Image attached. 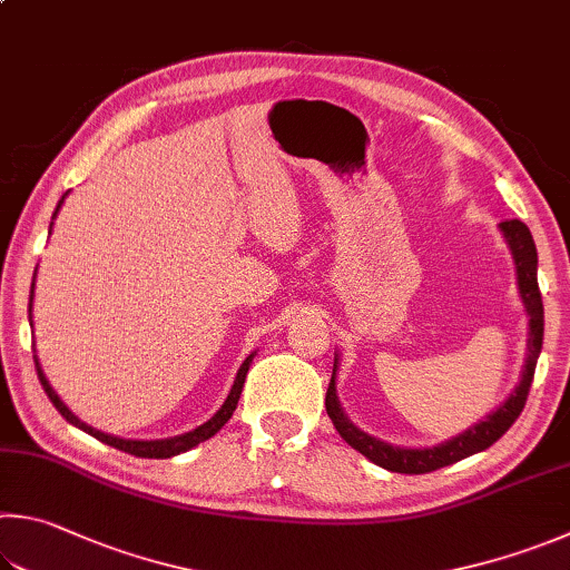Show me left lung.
<instances>
[{"label": "left lung", "mask_w": 570, "mask_h": 570, "mask_svg": "<svg viewBox=\"0 0 570 570\" xmlns=\"http://www.w3.org/2000/svg\"><path fill=\"white\" fill-rule=\"evenodd\" d=\"M499 229L513 256L515 282H519L521 302H523L525 314H529V344H525L529 354H525V364H523L519 384H515V389L509 393V399H505L499 409L491 411L483 421L473 423V426L461 431L459 436L441 441L436 446H429V449L393 446V443H386L376 436H371L366 431H361L356 423L346 416V411L341 409V401L336 396L338 354L334 356V374H331V384L326 391L328 419L334 421L341 439H344L351 449H356L361 456H366L371 463L381 465V469L393 471V473H429V471L443 469V465H451L465 456H473V453L493 446V443L513 426V421L521 416L525 399H529L535 361L543 346V302H541V292H538V254H535V244L529 226L523 222L519 219L501 222Z\"/></svg>", "instance_id": "left-lung-1"}]
</instances>
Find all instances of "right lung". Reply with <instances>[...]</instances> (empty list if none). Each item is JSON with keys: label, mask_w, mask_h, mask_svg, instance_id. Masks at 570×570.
<instances>
[{"label": "right lung", "mask_w": 570, "mask_h": 570, "mask_svg": "<svg viewBox=\"0 0 570 570\" xmlns=\"http://www.w3.org/2000/svg\"><path fill=\"white\" fill-rule=\"evenodd\" d=\"M65 199H67V194L61 196V202L57 204L55 216H51V219H57V214H59V209H61V204H65ZM49 232H51V226H49ZM32 298H35V282H32V296H29V321H32ZM254 356H256V351H252V354L246 356L244 364L239 366V371H236V379H234V386H232V391H229V396H226V401L222 403V409L216 411L209 421L202 423V426H196L194 431H186V433H179V436L159 439V441L119 439V436H111V433L91 429L89 423L77 419L75 413H71V411L67 409V403L57 396V391L51 389V384H49L47 376H45V371H41V366H39V358H37V356H35V364H37V374H39L41 386H45V391H47L49 401L55 403L57 411L71 423V426L81 429L85 433H89V436H95V439H99L101 443H107V446H114V449H119V451H124V453H131V456H139V459H171V456H179V453L189 451V449H194V446H199L202 441L212 439L214 433L219 431V429L224 426V423L232 419V413L236 411V403H239V396H242V389H244V381H246V371H249Z\"/></svg>", "instance_id": "add662e5"}]
</instances>
